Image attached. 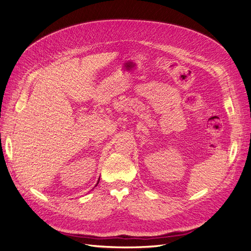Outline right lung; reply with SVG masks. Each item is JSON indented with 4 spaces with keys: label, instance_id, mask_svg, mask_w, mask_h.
Here are the masks:
<instances>
[{
    "label": "right lung",
    "instance_id": "1",
    "mask_svg": "<svg viewBox=\"0 0 251 251\" xmlns=\"http://www.w3.org/2000/svg\"><path fill=\"white\" fill-rule=\"evenodd\" d=\"M98 182H100V180H98ZM98 182H97V184H98Z\"/></svg>",
    "mask_w": 251,
    "mask_h": 251
}]
</instances>
